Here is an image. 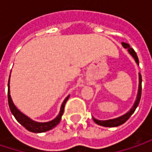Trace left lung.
<instances>
[{
  "label": "left lung",
  "mask_w": 152,
  "mask_h": 152,
  "mask_svg": "<svg viewBox=\"0 0 152 152\" xmlns=\"http://www.w3.org/2000/svg\"><path fill=\"white\" fill-rule=\"evenodd\" d=\"M121 44H122V46H123L124 48L128 49L129 53L131 54V56L135 59L136 62H137V64H139L138 57H137L136 52L134 51V49L131 48L130 46H129V44H127V43L122 42ZM141 93H142V76H141L140 73H139V84H138L137 96V99H136V101H135L133 106L131 107V109H130L128 113H126L125 114H123V115H121V116H120V117L114 118V119L106 120V121H100V120H97V119H95V118L92 117L93 121H94L98 125H100V126H103V127H110V128H112V127H118V126L123 124L124 122H126V121L129 120V118L132 115V113L135 112V110L137 109V107L138 106V105H139V102H140V99H141Z\"/></svg>",
  "instance_id": "left-lung-1"
}]
</instances>
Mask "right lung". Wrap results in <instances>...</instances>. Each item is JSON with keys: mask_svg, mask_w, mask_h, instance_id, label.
Wrapping results in <instances>:
<instances>
[{"mask_svg": "<svg viewBox=\"0 0 152 152\" xmlns=\"http://www.w3.org/2000/svg\"><path fill=\"white\" fill-rule=\"evenodd\" d=\"M8 88H9V91H8V100H9V106H10V109L12 113V114L15 116V118L16 119V121L23 126L27 130L31 131V132H33V133H43V132H46L48 130H51L53 129L54 127H56L59 122L61 121V116L63 114V112H64V106L65 104L67 102V100L69 99V96H68L62 105L61 106V110H60V113L52 121H47V122H38V121H35L33 120H31V118H29L28 116H26L25 114H23L21 111H19L17 109V107L15 106V104L13 103L12 101V99H11V96H10V79H9V83H8Z\"/></svg>", "mask_w": 152, "mask_h": 152, "instance_id": "1", "label": "right lung"}]
</instances>
